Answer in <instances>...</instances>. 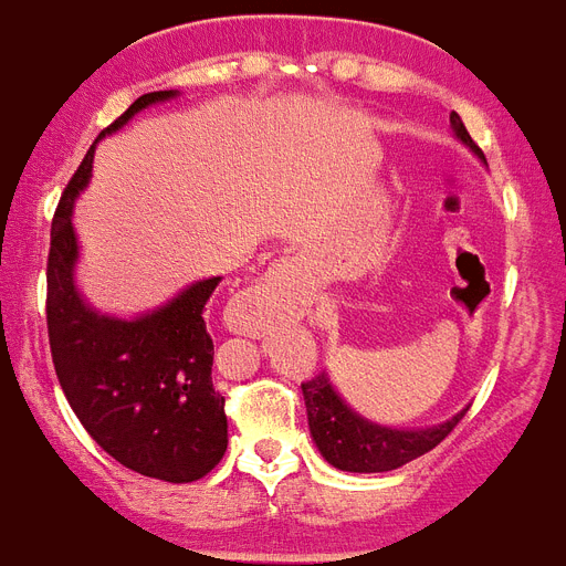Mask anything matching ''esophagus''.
Returning <instances> with one entry per match:
<instances>
[{"label": "esophagus", "instance_id": "34e87169", "mask_svg": "<svg viewBox=\"0 0 566 566\" xmlns=\"http://www.w3.org/2000/svg\"><path fill=\"white\" fill-rule=\"evenodd\" d=\"M291 293V284H287V273H270L268 279L261 282L247 284L241 293H238V302L241 305H250L252 298H261V302H273V298H284Z\"/></svg>", "mask_w": 566, "mask_h": 566}]
</instances>
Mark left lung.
<instances>
[{
  "mask_svg": "<svg viewBox=\"0 0 566 566\" xmlns=\"http://www.w3.org/2000/svg\"><path fill=\"white\" fill-rule=\"evenodd\" d=\"M450 124L457 139H462L468 148L474 150L480 159L482 150L476 148V142L471 139V133L465 130V124L457 113H450ZM302 395H305L307 407V424H311V436H314L316 448L328 459L331 465L339 471H352V474H380V471H395V468L407 465L412 459L424 457L427 450H433L442 442L444 436L462 421L465 410L444 421L439 427H427V430H392V427H380L357 416L337 389L331 387V380L325 371H319L316 378L302 384Z\"/></svg>",
  "mask_w": 566,
  "mask_h": 566,
  "instance_id": "1",
  "label": "left lung"
}]
</instances>
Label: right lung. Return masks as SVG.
I'll list each match as a JSON object with an SVG mask.
<instances>
[{
  "label": "right lung",
  "mask_w": 566,
  "mask_h": 566,
  "mask_svg": "<svg viewBox=\"0 0 566 566\" xmlns=\"http://www.w3.org/2000/svg\"><path fill=\"white\" fill-rule=\"evenodd\" d=\"M174 95L171 90L142 95L101 136ZM92 154L95 145L69 179L52 220L45 325L54 371L86 433L116 462L154 480L195 482L218 465L229 442L227 398L211 384L214 343L203 319L220 275L195 282L139 319L92 311L75 287L72 227V206L90 179Z\"/></svg>",
  "instance_id": "obj_1"
}]
</instances>
